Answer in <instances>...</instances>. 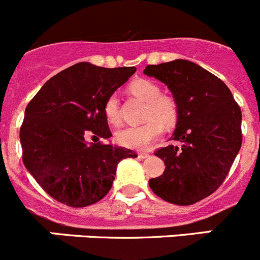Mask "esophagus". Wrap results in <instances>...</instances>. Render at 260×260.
I'll return each instance as SVG.
<instances>
[{
    "label": "esophagus",
    "instance_id": "obj_1",
    "mask_svg": "<svg viewBox=\"0 0 260 260\" xmlns=\"http://www.w3.org/2000/svg\"><path fill=\"white\" fill-rule=\"evenodd\" d=\"M150 154L149 152L146 151H141V152H138V157H141V159H145V157H149Z\"/></svg>",
    "mask_w": 260,
    "mask_h": 260
}]
</instances>
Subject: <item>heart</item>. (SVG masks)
<instances>
[{"label": "heart", "mask_w": 260, "mask_h": 260, "mask_svg": "<svg viewBox=\"0 0 260 260\" xmlns=\"http://www.w3.org/2000/svg\"><path fill=\"white\" fill-rule=\"evenodd\" d=\"M129 92L146 103L145 120L146 123L137 127H127L116 132V142L120 146L128 149L142 150L155 138H157L163 131V125L171 127L178 118V105L171 94L161 93V89L154 82L149 79H136L128 87ZM105 116L111 124L120 123L119 101L115 94L108 97L104 106Z\"/></svg>", "instance_id": "b5f03b06"}]
</instances>
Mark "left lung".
Wrapping results in <instances>:
<instances>
[{"instance_id": "obj_1", "label": "left lung", "mask_w": 260, "mask_h": 260, "mask_svg": "<svg viewBox=\"0 0 260 260\" xmlns=\"http://www.w3.org/2000/svg\"><path fill=\"white\" fill-rule=\"evenodd\" d=\"M144 73L167 84L178 105L174 144L155 151L166 169L150 188L176 205L198 203L218 190L240 151L241 109L218 77L188 60L147 65Z\"/></svg>"}]
</instances>
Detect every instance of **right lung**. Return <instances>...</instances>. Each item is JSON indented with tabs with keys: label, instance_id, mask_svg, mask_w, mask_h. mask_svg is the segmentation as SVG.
I'll list each match as a JSON object with an SVG mask.
<instances>
[{
	"label": "right lung",
	"instance_id": "add662e5",
	"mask_svg": "<svg viewBox=\"0 0 260 260\" xmlns=\"http://www.w3.org/2000/svg\"><path fill=\"white\" fill-rule=\"evenodd\" d=\"M136 68L78 62L48 79L25 109L20 127L23 163L38 185L72 208L100 201L110 191L116 166L133 150L87 142L111 136L104 106Z\"/></svg>",
	"mask_w": 260,
	"mask_h": 260
}]
</instances>
